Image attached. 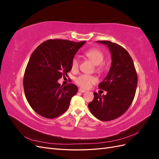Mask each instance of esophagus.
Segmentation results:
<instances>
[{
    "label": "esophagus",
    "mask_w": 159,
    "mask_h": 159,
    "mask_svg": "<svg viewBox=\"0 0 159 159\" xmlns=\"http://www.w3.org/2000/svg\"><path fill=\"white\" fill-rule=\"evenodd\" d=\"M78 91H79V92H80V93H85V91H86L85 89H81V88H80Z\"/></svg>",
    "instance_id": "obj_1"
}]
</instances>
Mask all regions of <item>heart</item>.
Returning <instances> with one entry per match:
<instances>
[{"label":"heart","mask_w":159,"mask_h":159,"mask_svg":"<svg viewBox=\"0 0 159 159\" xmlns=\"http://www.w3.org/2000/svg\"><path fill=\"white\" fill-rule=\"evenodd\" d=\"M85 55L95 66H99L98 68V71L102 70V67L100 64H102L104 60V55L102 51L98 49H91L86 52ZM78 67L79 60L75 57L71 61V69L72 70H77L78 69ZM75 81V83L81 88L88 89L91 85L96 82V79L92 75L82 74L77 77Z\"/></svg>","instance_id":"heart-1"}]
</instances>
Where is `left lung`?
Here are the masks:
<instances>
[{
  "instance_id": "left-lung-1",
  "label": "left lung",
  "mask_w": 159,
  "mask_h": 159,
  "mask_svg": "<svg viewBox=\"0 0 159 159\" xmlns=\"http://www.w3.org/2000/svg\"><path fill=\"white\" fill-rule=\"evenodd\" d=\"M97 42L108 47L112 62L106 78L99 84V88L107 91V94L94 92L88 107L97 119L111 121L121 116L131 105L137 86V74L131 57L124 48L107 40Z\"/></svg>"
}]
</instances>
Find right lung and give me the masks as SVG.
Returning <instances> with one entry per match:
<instances>
[{"instance_id":"right-lung-1","label":"right lung","mask_w":159,"mask_h":159,"mask_svg":"<svg viewBox=\"0 0 159 159\" xmlns=\"http://www.w3.org/2000/svg\"><path fill=\"white\" fill-rule=\"evenodd\" d=\"M85 41L48 40L38 46L28 61L23 80L26 98L32 109L48 119L68 109L78 89L73 84L61 86L57 80L71 70V61Z\"/></svg>"}]
</instances>
